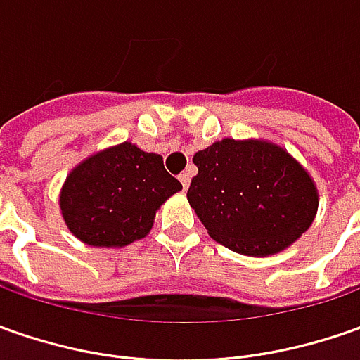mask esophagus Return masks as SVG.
I'll return each instance as SVG.
<instances>
[{
    "instance_id": "esophagus-1",
    "label": "esophagus",
    "mask_w": 360,
    "mask_h": 360,
    "mask_svg": "<svg viewBox=\"0 0 360 360\" xmlns=\"http://www.w3.org/2000/svg\"><path fill=\"white\" fill-rule=\"evenodd\" d=\"M178 180H180L182 188H184V190H188V186H190V172H182L180 176H178Z\"/></svg>"
}]
</instances>
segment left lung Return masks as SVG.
<instances>
[{
	"mask_svg": "<svg viewBox=\"0 0 360 360\" xmlns=\"http://www.w3.org/2000/svg\"><path fill=\"white\" fill-rule=\"evenodd\" d=\"M198 174L188 202L210 238L246 256L288 248L319 210V190L309 170L270 140L222 138L198 150Z\"/></svg>",
	"mask_w": 360,
	"mask_h": 360,
	"instance_id": "8db88e82",
	"label": "left lung"
}]
</instances>
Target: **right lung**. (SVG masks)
<instances>
[{
	"mask_svg": "<svg viewBox=\"0 0 360 360\" xmlns=\"http://www.w3.org/2000/svg\"><path fill=\"white\" fill-rule=\"evenodd\" d=\"M180 190L160 154L122 142L72 168L60 190V210L77 240L122 248L148 236L160 206Z\"/></svg>",
	"mask_w": 360,
	"mask_h": 360,
	"instance_id": "1",
	"label": "right lung"
}]
</instances>
